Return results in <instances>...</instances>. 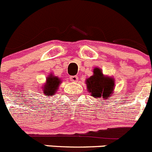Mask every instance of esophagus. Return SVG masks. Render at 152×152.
<instances>
[{
    "instance_id": "1",
    "label": "esophagus",
    "mask_w": 152,
    "mask_h": 152,
    "mask_svg": "<svg viewBox=\"0 0 152 152\" xmlns=\"http://www.w3.org/2000/svg\"><path fill=\"white\" fill-rule=\"evenodd\" d=\"M69 78H70V80L73 81V82H77V80H78V77L76 76V75L71 76Z\"/></svg>"
}]
</instances>
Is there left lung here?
<instances>
[{
    "label": "left lung",
    "mask_w": 152,
    "mask_h": 152,
    "mask_svg": "<svg viewBox=\"0 0 152 152\" xmlns=\"http://www.w3.org/2000/svg\"><path fill=\"white\" fill-rule=\"evenodd\" d=\"M87 88L94 97L107 99L112 96L115 82L112 78L103 76L100 69H94V75L86 80Z\"/></svg>",
    "instance_id": "obj_1"
}]
</instances>
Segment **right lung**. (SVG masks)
Listing matches in <instances>:
<instances>
[{
    "label": "right lung",
    "mask_w": 152,
    "mask_h": 152,
    "mask_svg": "<svg viewBox=\"0 0 152 152\" xmlns=\"http://www.w3.org/2000/svg\"><path fill=\"white\" fill-rule=\"evenodd\" d=\"M61 80L55 76L50 75L48 77L46 83L43 87V92L46 95L52 96L54 95L61 83Z\"/></svg>",
    "instance_id": "obj_1"
}]
</instances>
